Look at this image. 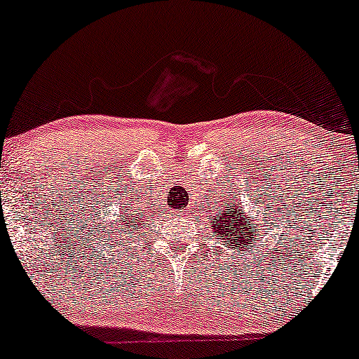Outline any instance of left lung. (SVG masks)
<instances>
[{"instance_id":"8db88e82","label":"left lung","mask_w":359,"mask_h":359,"mask_svg":"<svg viewBox=\"0 0 359 359\" xmlns=\"http://www.w3.org/2000/svg\"><path fill=\"white\" fill-rule=\"evenodd\" d=\"M222 208L224 205L221 204V212L217 216L214 214L211 217V228L214 229L212 236H217V240H226V243L231 241V246H243L245 243L248 246L250 240H246V236H255V229H251L250 226L245 224L248 221V217H246L241 205L229 204V208Z\"/></svg>"}]
</instances>
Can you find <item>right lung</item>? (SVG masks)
<instances>
[{"label": "right lung", "instance_id": "obj_1", "mask_svg": "<svg viewBox=\"0 0 359 359\" xmlns=\"http://www.w3.org/2000/svg\"><path fill=\"white\" fill-rule=\"evenodd\" d=\"M130 205H128V201L125 205H121V212L118 214V221L113 222V228L111 229L109 236L113 238L114 243L118 245V241L125 240V233L130 234L128 231H140V228H142L143 224H145V219H142V216H140V212L137 209H128ZM119 237L120 240L118 241L117 238Z\"/></svg>", "mask_w": 359, "mask_h": 359}]
</instances>
